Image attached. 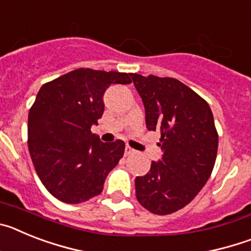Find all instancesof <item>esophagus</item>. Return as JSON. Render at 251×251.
<instances>
[{"label": "esophagus", "mask_w": 251, "mask_h": 251, "mask_svg": "<svg viewBox=\"0 0 251 251\" xmlns=\"http://www.w3.org/2000/svg\"><path fill=\"white\" fill-rule=\"evenodd\" d=\"M126 156H130V154H133L134 153V150L133 148H130L129 146H126Z\"/></svg>", "instance_id": "1"}]
</instances>
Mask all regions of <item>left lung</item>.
I'll use <instances>...</instances> for the list:
<instances>
[{
  "label": "left lung",
  "instance_id": "left-lung-1",
  "mask_svg": "<svg viewBox=\"0 0 251 251\" xmlns=\"http://www.w3.org/2000/svg\"><path fill=\"white\" fill-rule=\"evenodd\" d=\"M146 109L148 130L161 134L158 162L136 178L138 202L168 215L194 200L211 176L219 136L207 101L174 77L130 74Z\"/></svg>",
  "mask_w": 251,
  "mask_h": 251
}]
</instances>
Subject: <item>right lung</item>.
<instances>
[{
  "label": "right lung",
  "mask_w": 251,
  "mask_h": 251,
  "mask_svg": "<svg viewBox=\"0 0 251 251\" xmlns=\"http://www.w3.org/2000/svg\"><path fill=\"white\" fill-rule=\"evenodd\" d=\"M129 83L127 73L80 68L39 90L28 112V151L37 176L57 200L80 203L103 191L126 145L104 143L90 128L103 115L108 86Z\"/></svg>",
  "instance_id": "1"
}]
</instances>
